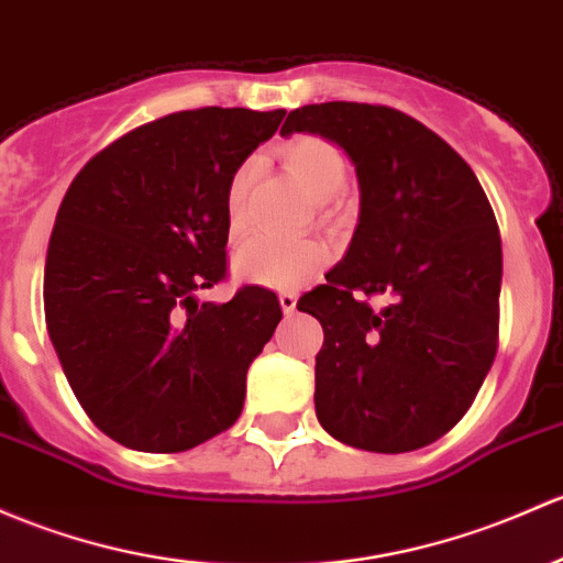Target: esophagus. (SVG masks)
<instances>
[{"instance_id":"34e87169","label":"esophagus","mask_w":563,"mask_h":563,"mask_svg":"<svg viewBox=\"0 0 563 563\" xmlns=\"http://www.w3.org/2000/svg\"><path fill=\"white\" fill-rule=\"evenodd\" d=\"M280 307H283V312H286V316H291V312L297 310V294L283 291L280 294Z\"/></svg>"}]
</instances>
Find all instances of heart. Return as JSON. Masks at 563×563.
Here are the masks:
<instances>
[{
	"mask_svg": "<svg viewBox=\"0 0 563 563\" xmlns=\"http://www.w3.org/2000/svg\"><path fill=\"white\" fill-rule=\"evenodd\" d=\"M280 156L286 162L288 173L297 177L299 186L316 202H329L331 197H336L345 188L347 164L329 140L299 134V137L288 140L283 145ZM251 180L253 162L236 167L232 180H229L227 223L232 234H240L242 221H245V197ZM323 262H327V251L312 240L277 242L266 240V236H253V240L242 242L234 251L232 269L245 283H258V286L272 288H297L310 280L321 269Z\"/></svg>",
	"mask_w": 563,
	"mask_h": 563,
	"instance_id": "b5f03b06",
	"label": "heart"
}]
</instances>
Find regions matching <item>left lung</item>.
Segmentation results:
<instances>
[{
    "label": "left lung",
    "mask_w": 563,
    "mask_h": 563,
    "mask_svg": "<svg viewBox=\"0 0 563 563\" xmlns=\"http://www.w3.org/2000/svg\"><path fill=\"white\" fill-rule=\"evenodd\" d=\"M356 167L358 223L327 286L299 301L323 327L316 416L372 453L431 445L470 410L496 356L501 240L470 164L416 118L380 104L288 112ZM364 296H383L372 308Z\"/></svg>",
    "instance_id": "1"
}]
</instances>
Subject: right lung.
<instances>
[{
  "label": "right lung",
  "mask_w": 563,
  "mask_h": 563,
  "mask_svg": "<svg viewBox=\"0 0 563 563\" xmlns=\"http://www.w3.org/2000/svg\"><path fill=\"white\" fill-rule=\"evenodd\" d=\"M286 110L202 108L123 134L80 169L45 258V323L69 386L121 445L180 453L236 421L280 323L272 291L202 301L227 272V188Z\"/></svg>",
  "instance_id": "add662e5"
}]
</instances>
